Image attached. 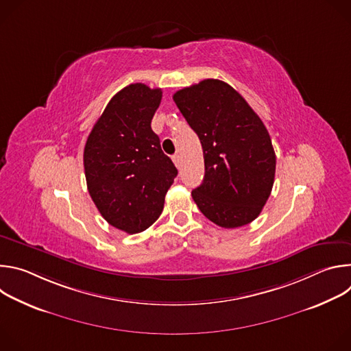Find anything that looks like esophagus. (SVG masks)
Instances as JSON below:
<instances>
[{
	"mask_svg": "<svg viewBox=\"0 0 351 351\" xmlns=\"http://www.w3.org/2000/svg\"><path fill=\"white\" fill-rule=\"evenodd\" d=\"M172 161H173V164L176 165V168H180V156L179 154H175V156H172Z\"/></svg>",
	"mask_w": 351,
	"mask_h": 351,
	"instance_id": "34e87169",
	"label": "esophagus"
}]
</instances>
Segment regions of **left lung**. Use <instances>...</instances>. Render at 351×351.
I'll return each mask as SVG.
<instances>
[{"instance_id":"8db88e82","label":"left lung","mask_w":351,"mask_h":351,"mask_svg":"<svg viewBox=\"0 0 351 351\" xmlns=\"http://www.w3.org/2000/svg\"><path fill=\"white\" fill-rule=\"evenodd\" d=\"M204 153L203 183L194 203L221 228L253 222L271 194L276 157L260 117L228 83L206 79L173 94Z\"/></svg>"}]
</instances>
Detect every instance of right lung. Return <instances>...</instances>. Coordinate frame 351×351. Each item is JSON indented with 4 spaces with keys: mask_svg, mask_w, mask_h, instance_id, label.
Wrapping results in <instances>:
<instances>
[{
    "mask_svg": "<svg viewBox=\"0 0 351 351\" xmlns=\"http://www.w3.org/2000/svg\"><path fill=\"white\" fill-rule=\"evenodd\" d=\"M161 98V88L126 86L111 98L84 145L91 199L110 225L130 234L160 218L165 194L178 175L152 129Z\"/></svg>",
    "mask_w": 351,
    "mask_h": 351,
    "instance_id": "1",
    "label": "right lung"
}]
</instances>
